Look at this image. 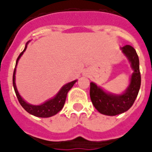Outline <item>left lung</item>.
Here are the masks:
<instances>
[{"mask_svg": "<svg viewBox=\"0 0 152 152\" xmlns=\"http://www.w3.org/2000/svg\"><path fill=\"white\" fill-rule=\"evenodd\" d=\"M133 69L130 84L126 91L122 94L107 92L94 83H91L90 96L91 102L96 110L102 115L114 116L128 110L134 103L139 94L141 85L140 71V60L136 51L131 45H126L121 48Z\"/></svg>", "mask_w": 152, "mask_h": 152, "instance_id": "obj_1", "label": "left lung"}]
</instances>
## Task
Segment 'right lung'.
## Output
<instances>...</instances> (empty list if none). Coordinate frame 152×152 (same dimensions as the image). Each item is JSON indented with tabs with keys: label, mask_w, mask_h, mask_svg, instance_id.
<instances>
[{
	"label": "right lung",
	"mask_w": 152,
	"mask_h": 152,
	"mask_svg": "<svg viewBox=\"0 0 152 152\" xmlns=\"http://www.w3.org/2000/svg\"><path fill=\"white\" fill-rule=\"evenodd\" d=\"M28 42L26 43V47L24 49V50L20 53V55L18 56L17 61H16V66L13 71V76H12V84H13V88L15 91L16 95L18 98V101L20 102V104L21 105V107H23L24 109L29 114L37 116V117H41V118H49L51 116L55 115L56 114L60 111L62 109V107H64L65 102H66V99L67 94L69 92V91L72 88V86L75 85V83L77 82V80L72 81L70 83H67L66 85H64L60 91L58 92V94H56L55 96L52 98V99H49L47 101H45L44 103H42L41 105H32L28 103L24 100L18 92L17 86H16L15 83V75H16V67L18 65V62L19 61V59L20 58V57L22 56L24 52L26 51V48H27V45H28Z\"/></svg>",
	"instance_id": "add662e5"
}]
</instances>
